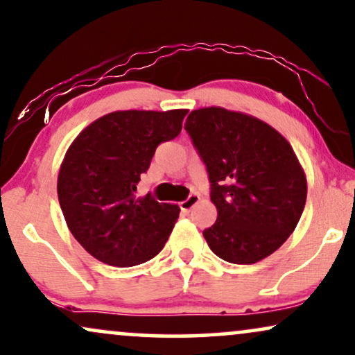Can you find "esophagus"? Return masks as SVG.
I'll return each instance as SVG.
<instances>
[{
  "label": "esophagus",
  "mask_w": 355,
  "mask_h": 355,
  "mask_svg": "<svg viewBox=\"0 0 355 355\" xmlns=\"http://www.w3.org/2000/svg\"><path fill=\"white\" fill-rule=\"evenodd\" d=\"M199 200H200V197H199V196H197V194H191V196L187 197L186 200H182L181 204H179V207H181V210H184V211H189V210H191L192 207H194Z\"/></svg>",
  "instance_id": "esophagus-1"
}]
</instances>
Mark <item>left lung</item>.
<instances>
[{
	"instance_id": "obj_1",
	"label": "left lung",
	"mask_w": 355,
	"mask_h": 355,
	"mask_svg": "<svg viewBox=\"0 0 355 355\" xmlns=\"http://www.w3.org/2000/svg\"><path fill=\"white\" fill-rule=\"evenodd\" d=\"M186 128L204 161L217 222L204 230L223 261L254 264L295 230L306 178L292 146L259 119L222 107L192 110Z\"/></svg>"
}]
</instances>
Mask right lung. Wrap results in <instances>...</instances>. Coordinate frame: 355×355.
Listing matches in <instances>:
<instances>
[{
  "instance_id": "1",
  "label": "right lung",
  "mask_w": 355,
  "mask_h": 355,
  "mask_svg": "<svg viewBox=\"0 0 355 355\" xmlns=\"http://www.w3.org/2000/svg\"><path fill=\"white\" fill-rule=\"evenodd\" d=\"M186 109L117 110L87 125L58 173V202L76 241L116 268L150 261L166 245L179 207L137 197L163 141L181 133Z\"/></svg>"
}]
</instances>
